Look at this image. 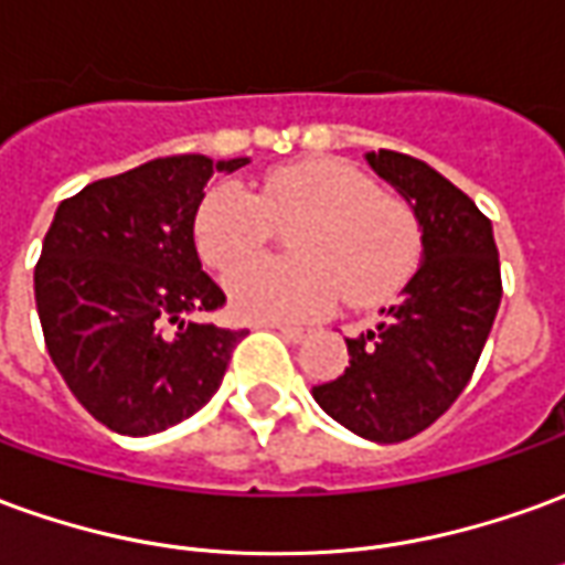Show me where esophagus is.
Returning a JSON list of instances; mask_svg holds the SVG:
<instances>
[{"label":"esophagus","instance_id":"34e87169","mask_svg":"<svg viewBox=\"0 0 565 565\" xmlns=\"http://www.w3.org/2000/svg\"><path fill=\"white\" fill-rule=\"evenodd\" d=\"M271 327H275L287 342H306V339H309V330H302V327H287V323H271Z\"/></svg>","mask_w":565,"mask_h":565}]
</instances>
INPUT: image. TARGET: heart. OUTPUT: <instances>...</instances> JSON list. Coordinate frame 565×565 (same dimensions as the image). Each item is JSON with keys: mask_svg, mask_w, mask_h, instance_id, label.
<instances>
[{"mask_svg": "<svg viewBox=\"0 0 565 565\" xmlns=\"http://www.w3.org/2000/svg\"><path fill=\"white\" fill-rule=\"evenodd\" d=\"M288 236L296 260L243 265L265 246L271 225ZM192 238L201 263L228 275V302L250 321H315L337 309L379 306L404 287L422 259V226L376 180L339 159L299 161L269 173L256 195L220 183L195 211Z\"/></svg>", "mask_w": 565, "mask_h": 565, "instance_id": "b5f03b06", "label": "heart"}]
</instances>
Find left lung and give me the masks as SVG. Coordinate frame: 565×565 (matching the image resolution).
<instances>
[{
    "label": "left lung",
    "instance_id": "1",
    "mask_svg": "<svg viewBox=\"0 0 565 565\" xmlns=\"http://www.w3.org/2000/svg\"><path fill=\"white\" fill-rule=\"evenodd\" d=\"M388 180L422 226V266L376 330L349 342V366L311 394L327 416L376 444H401L437 422L465 392L502 302L492 223L425 161L379 149Z\"/></svg>",
    "mask_w": 565,
    "mask_h": 565
}]
</instances>
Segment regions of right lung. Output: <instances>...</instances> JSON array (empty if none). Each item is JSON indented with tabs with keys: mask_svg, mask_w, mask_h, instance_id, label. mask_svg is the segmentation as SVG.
Segmentation results:
<instances>
[{
	"mask_svg": "<svg viewBox=\"0 0 565 565\" xmlns=\"http://www.w3.org/2000/svg\"><path fill=\"white\" fill-rule=\"evenodd\" d=\"M244 164L168 156L61 201L35 309L57 373L109 431L146 437L199 413L247 337L192 318L226 302L201 271L195 211L211 173Z\"/></svg>",
	"mask_w": 565,
	"mask_h": 565,
	"instance_id": "right-lung-1",
	"label": "right lung"
}]
</instances>
